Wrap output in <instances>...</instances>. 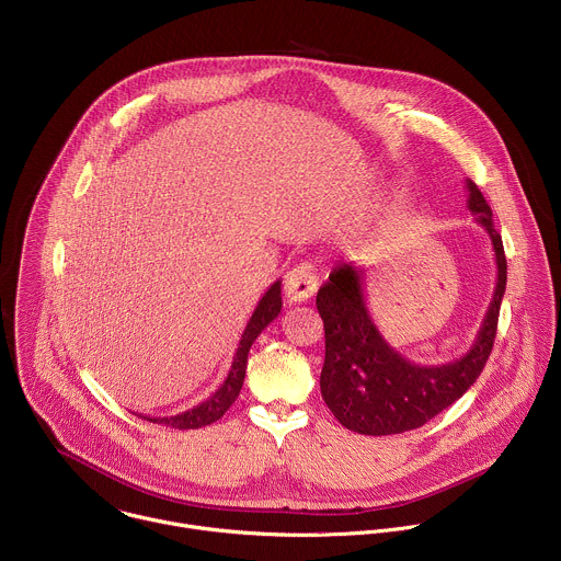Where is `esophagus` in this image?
Wrapping results in <instances>:
<instances>
[{
    "instance_id": "obj_1",
    "label": "esophagus",
    "mask_w": 561,
    "mask_h": 561,
    "mask_svg": "<svg viewBox=\"0 0 561 561\" xmlns=\"http://www.w3.org/2000/svg\"><path fill=\"white\" fill-rule=\"evenodd\" d=\"M318 289V278L309 263H300L291 267L285 276V298L289 302H305Z\"/></svg>"
}]
</instances>
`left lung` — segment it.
Segmentation results:
<instances>
[{
	"label": "left lung",
	"mask_w": 561,
	"mask_h": 561,
	"mask_svg": "<svg viewBox=\"0 0 561 561\" xmlns=\"http://www.w3.org/2000/svg\"><path fill=\"white\" fill-rule=\"evenodd\" d=\"M467 193L469 213L491 239L497 278L480 331L462 357L423 366L394 351L368 313L364 296L366 270L359 265L340 263L320 287L316 296V307L324 322L320 390L324 403L346 430L386 436L421 427L460 399L482 373L497 329L506 287V259L502 237L493 228L491 208L471 180H467Z\"/></svg>",
	"instance_id": "8db88e82"
}]
</instances>
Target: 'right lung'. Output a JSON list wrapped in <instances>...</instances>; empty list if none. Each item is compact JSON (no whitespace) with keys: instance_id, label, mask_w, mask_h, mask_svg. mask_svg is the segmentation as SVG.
I'll use <instances>...</instances> for the list:
<instances>
[{"instance_id":"right-lung-1","label":"right lung","mask_w":561,"mask_h":561,"mask_svg":"<svg viewBox=\"0 0 561 561\" xmlns=\"http://www.w3.org/2000/svg\"><path fill=\"white\" fill-rule=\"evenodd\" d=\"M280 307H283L280 280H276L263 294V298L259 300V305H256V309H254V313H252V318H250V322H248V327H245V331L241 335L239 348H237V353L232 357V366H230L224 383L206 401L193 405L186 412L173 414V416H142V414L140 416L147 419V421H153V423L178 427V430H197V427L210 425L217 419H221L226 414V410L237 401V397L241 392V386H243V379H245V368H248L250 346L261 335V331L280 313Z\"/></svg>"}]
</instances>
